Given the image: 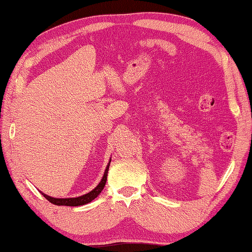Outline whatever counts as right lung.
<instances>
[{"label": "right lung", "mask_w": 252, "mask_h": 252, "mask_svg": "<svg viewBox=\"0 0 252 252\" xmlns=\"http://www.w3.org/2000/svg\"><path fill=\"white\" fill-rule=\"evenodd\" d=\"M110 162H111V159L109 160V163L107 166V168L104 170V174H103V177H102V180L99 184H97V187L95 189H93L92 191L86 193V194L81 195V196H77V198H64V199H59V198H52V196L44 194V193H42L43 195L45 196L46 200H49L51 203H53V205H57V206H70V207H77V206H83V205H86V203H89L92 201L96 198L97 195L100 194L102 189H103L104 185H105V182H107V176H108V170H109V166H110Z\"/></svg>", "instance_id": "1"}]
</instances>
